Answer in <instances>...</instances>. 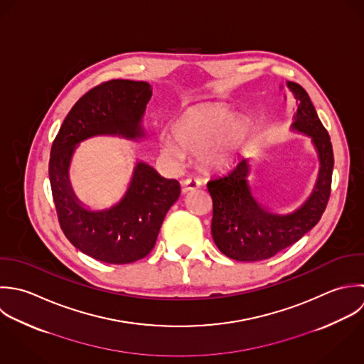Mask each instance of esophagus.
Wrapping results in <instances>:
<instances>
[{
  "label": "esophagus",
  "instance_id": "1",
  "mask_svg": "<svg viewBox=\"0 0 364 364\" xmlns=\"http://www.w3.org/2000/svg\"><path fill=\"white\" fill-rule=\"evenodd\" d=\"M202 182L198 178H188L183 181V189L185 191H195L198 188H200Z\"/></svg>",
  "mask_w": 364,
  "mask_h": 364
}]
</instances>
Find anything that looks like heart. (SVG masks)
Masks as SVG:
<instances>
[{
  "label": "heart",
  "instance_id": "1",
  "mask_svg": "<svg viewBox=\"0 0 364 364\" xmlns=\"http://www.w3.org/2000/svg\"><path fill=\"white\" fill-rule=\"evenodd\" d=\"M230 110L220 105H200L188 110L173 127V139H162V149L181 156L183 152H199L210 165L226 164L242 146L248 128L242 120L231 119Z\"/></svg>",
  "mask_w": 364,
  "mask_h": 364
}]
</instances>
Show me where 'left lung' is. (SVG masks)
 Returning <instances> with one entry per match:
<instances>
[{
    "label": "left lung",
    "instance_id": "8db88e82",
    "mask_svg": "<svg viewBox=\"0 0 364 364\" xmlns=\"http://www.w3.org/2000/svg\"><path fill=\"white\" fill-rule=\"evenodd\" d=\"M287 87L298 103L292 128L312 138L321 159L319 178L305 205L287 216L264 210L252 198L247 181L251 171L248 158L230 172L208 182L213 202V240L225 255L237 261L267 259L298 242L316 226L329 202L333 172L331 136L306 90L294 82H287Z\"/></svg>",
    "mask_w": 364,
    "mask_h": 364
}]
</instances>
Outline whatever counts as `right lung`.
Returning a JSON list of instances; mask_svg holds the SVG:
<instances>
[{"label": "right lung", "instance_id": "right-lung-1", "mask_svg": "<svg viewBox=\"0 0 364 364\" xmlns=\"http://www.w3.org/2000/svg\"><path fill=\"white\" fill-rule=\"evenodd\" d=\"M151 96L145 82H103L77 100L52 144L49 179L60 229L77 250L103 262L129 264L151 252L166 212L181 195L179 182L162 178L146 164H138L117 206L89 212L70 189L68 166L75 145L92 135L141 136L139 122Z\"/></svg>", "mask_w": 364, "mask_h": 364}]
</instances>
